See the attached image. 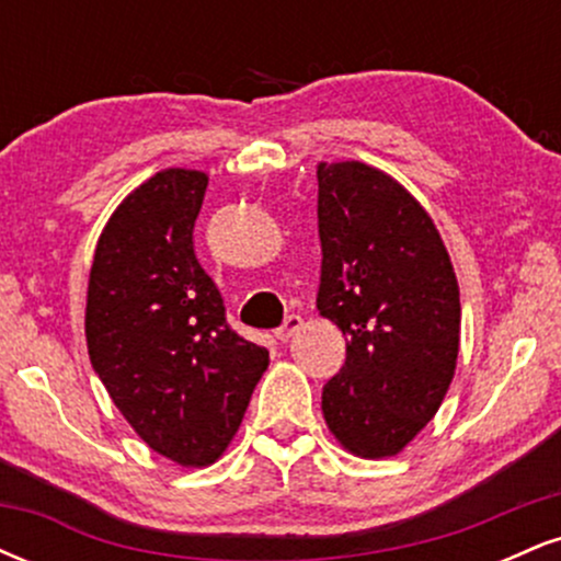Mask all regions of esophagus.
I'll use <instances>...</instances> for the list:
<instances>
[{"label": "esophagus", "instance_id": "34e87169", "mask_svg": "<svg viewBox=\"0 0 561 561\" xmlns=\"http://www.w3.org/2000/svg\"><path fill=\"white\" fill-rule=\"evenodd\" d=\"M300 327H302V319H300V317H295V313H289V317L285 319V324H282L279 330H276V337H279L282 343H287V340L293 337V334L298 332Z\"/></svg>", "mask_w": 561, "mask_h": 561}]
</instances>
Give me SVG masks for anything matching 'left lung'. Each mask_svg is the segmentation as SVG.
<instances>
[{
  "instance_id": "left-lung-1",
  "label": "left lung",
  "mask_w": 561,
  "mask_h": 561,
  "mask_svg": "<svg viewBox=\"0 0 561 561\" xmlns=\"http://www.w3.org/2000/svg\"><path fill=\"white\" fill-rule=\"evenodd\" d=\"M317 179V308L347 343L321 411L347 454L388 459L427 427L450 388L459 282L433 216L390 173L343 160L319 163Z\"/></svg>"
}]
</instances>
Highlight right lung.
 Returning a JSON list of instances; mask_svg holds the SVG:
<instances>
[{"label":"right lung","mask_w":561,"mask_h":561,"mask_svg":"<svg viewBox=\"0 0 561 561\" xmlns=\"http://www.w3.org/2000/svg\"><path fill=\"white\" fill-rule=\"evenodd\" d=\"M208 173L163 169L121 199L94 248L87 347L134 433L179 467H210L240 430L266 347L227 324L192 229Z\"/></svg>","instance_id":"right-lung-1"}]
</instances>
